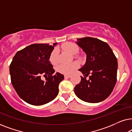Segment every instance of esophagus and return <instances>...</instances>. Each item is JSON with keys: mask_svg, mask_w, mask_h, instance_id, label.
Wrapping results in <instances>:
<instances>
[{"mask_svg": "<svg viewBox=\"0 0 132 132\" xmlns=\"http://www.w3.org/2000/svg\"><path fill=\"white\" fill-rule=\"evenodd\" d=\"M71 77V75H65L64 76V77L65 79H67V78H70V77Z\"/></svg>", "mask_w": 132, "mask_h": 132, "instance_id": "34e87169", "label": "esophagus"}]
</instances>
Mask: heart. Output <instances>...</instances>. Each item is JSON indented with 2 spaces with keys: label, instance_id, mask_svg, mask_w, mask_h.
<instances>
[{
  "label": "heart",
  "instance_id": "heart-1",
  "mask_svg": "<svg viewBox=\"0 0 132 132\" xmlns=\"http://www.w3.org/2000/svg\"><path fill=\"white\" fill-rule=\"evenodd\" d=\"M61 47L63 50L68 52L71 55H75L78 52L79 47L76 44L73 43H65L62 45ZM58 59V52L56 49L53 50L50 54V61L52 64H56ZM79 67L78 62H73L69 64H61L57 67V70L59 73L64 75H70Z\"/></svg>",
  "mask_w": 132,
  "mask_h": 132
}]
</instances>
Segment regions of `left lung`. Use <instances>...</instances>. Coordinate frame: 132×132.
I'll list each match as a JSON object with an SVG mask.
<instances>
[{"label": "left lung", "instance_id": "1", "mask_svg": "<svg viewBox=\"0 0 132 132\" xmlns=\"http://www.w3.org/2000/svg\"><path fill=\"white\" fill-rule=\"evenodd\" d=\"M76 43L86 55V62L79 70L90 79L81 77L76 85V96L84 102L98 103L108 98L117 82L118 62L112 50L107 43L92 37L77 38Z\"/></svg>", "mask_w": 132, "mask_h": 132}]
</instances>
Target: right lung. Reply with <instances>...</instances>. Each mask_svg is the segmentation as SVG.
I'll return each instance as SVG.
<instances>
[{"mask_svg": "<svg viewBox=\"0 0 132 132\" xmlns=\"http://www.w3.org/2000/svg\"><path fill=\"white\" fill-rule=\"evenodd\" d=\"M57 43L33 44L17 52L10 66L12 86L25 102L41 106L54 100L58 94L59 84L64 75L55 73L50 56ZM47 76L46 80L40 79Z\"/></svg>", "mask_w": 132, "mask_h": 132, "instance_id": "1", "label": "right lung"}]
</instances>
